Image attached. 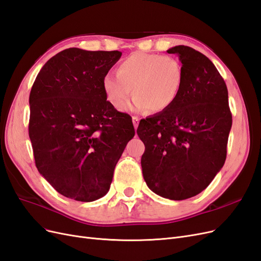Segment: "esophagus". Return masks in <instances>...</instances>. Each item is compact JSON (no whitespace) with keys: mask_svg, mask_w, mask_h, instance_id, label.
I'll list each match as a JSON object with an SVG mask.
<instances>
[{"mask_svg":"<svg viewBox=\"0 0 261 261\" xmlns=\"http://www.w3.org/2000/svg\"><path fill=\"white\" fill-rule=\"evenodd\" d=\"M133 120V124H134V127H135V129L138 127V124H139V117L137 116H133L132 117Z\"/></svg>","mask_w":261,"mask_h":261,"instance_id":"34e87169","label":"esophagus"}]
</instances>
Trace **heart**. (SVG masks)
I'll return each mask as SVG.
<instances>
[{"label":"heart","instance_id":"1","mask_svg":"<svg viewBox=\"0 0 261 261\" xmlns=\"http://www.w3.org/2000/svg\"><path fill=\"white\" fill-rule=\"evenodd\" d=\"M183 78V67L176 59L136 52L118 64L116 73L105 75L102 88L117 110H123L134 93V110L162 112L177 99Z\"/></svg>","mask_w":261,"mask_h":261}]
</instances>
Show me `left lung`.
Wrapping results in <instances>:
<instances>
[{
  "label": "left lung",
  "instance_id": "8db88e82",
  "mask_svg": "<svg viewBox=\"0 0 261 261\" xmlns=\"http://www.w3.org/2000/svg\"><path fill=\"white\" fill-rule=\"evenodd\" d=\"M181 62L184 78L168 110L141 120L147 186L163 198L184 200L201 193L222 169L232 127L226 85L215 64L186 45L167 51Z\"/></svg>",
  "mask_w": 261,
  "mask_h": 261
}]
</instances>
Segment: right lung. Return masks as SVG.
I'll return each instance as SVG.
<instances>
[{"instance_id":"obj_1","label":"right lung","mask_w":261,"mask_h":261,"mask_svg":"<svg viewBox=\"0 0 261 261\" xmlns=\"http://www.w3.org/2000/svg\"><path fill=\"white\" fill-rule=\"evenodd\" d=\"M120 51L69 48L39 72L29 96V138L39 173L61 195L90 202L107 195L135 135L132 117L107 101L102 80Z\"/></svg>"}]
</instances>
